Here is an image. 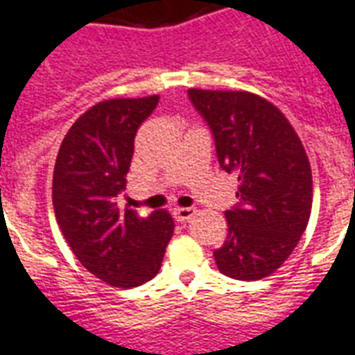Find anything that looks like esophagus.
Segmentation results:
<instances>
[{
	"mask_svg": "<svg viewBox=\"0 0 355 355\" xmlns=\"http://www.w3.org/2000/svg\"><path fill=\"white\" fill-rule=\"evenodd\" d=\"M195 214H197V208H193V206H187V208H175L173 210V218L178 220V222H189L195 218Z\"/></svg>",
	"mask_w": 355,
	"mask_h": 355,
	"instance_id": "esophagus-1",
	"label": "esophagus"
}]
</instances>
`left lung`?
I'll list each match as a JSON object with an SVG mask.
<instances>
[{"mask_svg":"<svg viewBox=\"0 0 355 355\" xmlns=\"http://www.w3.org/2000/svg\"><path fill=\"white\" fill-rule=\"evenodd\" d=\"M210 128L222 170L239 175V202L225 210L230 233L214 250L227 277L258 281L283 266L311 212V168L283 112L248 92L189 89Z\"/></svg>","mask_w":355,"mask_h":355,"instance_id":"obj_1","label":"left lung"}]
</instances>
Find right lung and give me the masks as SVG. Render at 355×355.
<instances>
[{
  "mask_svg": "<svg viewBox=\"0 0 355 355\" xmlns=\"http://www.w3.org/2000/svg\"><path fill=\"white\" fill-rule=\"evenodd\" d=\"M157 105L158 95L97 103L72 124L55 162L57 223L80 263L112 286L132 288L155 277L173 235L164 210L141 218L116 202L135 133Z\"/></svg>",
  "mask_w": 355,
  "mask_h": 355,
  "instance_id": "add662e5",
  "label": "right lung"
}]
</instances>
